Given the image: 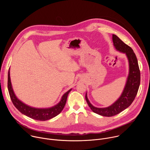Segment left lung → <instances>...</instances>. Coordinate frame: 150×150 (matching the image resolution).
Returning a JSON list of instances; mask_svg holds the SVG:
<instances>
[{
	"label": "left lung",
	"mask_w": 150,
	"mask_h": 150,
	"mask_svg": "<svg viewBox=\"0 0 150 150\" xmlns=\"http://www.w3.org/2000/svg\"><path fill=\"white\" fill-rule=\"evenodd\" d=\"M112 39L115 49L122 53H125L129 61V75L124 90L120 97L112 105L105 108H98L93 106L87 98V94H85V100L91 110L98 115L108 117H111L120 113L132 103L137 94L141 79L138 60L132 48L126 45L115 34H113Z\"/></svg>",
	"instance_id": "1"
}]
</instances>
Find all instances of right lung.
<instances>
[{
	"label": "right lung",
	"instance_id": "obj_1",
	"mask_svg": "<svg viewBox=\"0 0 150 150\" xmlns=\"http://www.w3.org/2000/svg\"><path fill=\"white\" fill-rule=\"evenodd\" d=\"M8 88L11 99L15 108L23 115L31 119L41 121L49 120L58 115L62 111L64 107H65L67 100L68 96L70 91L72 90V89H70L69 91L64 94L60 102L56 105L52 107V108L46 109H38L32 108V107L27 105V104L20 101L16 97L12 87L9 70L8 72Z\"/></svg>",
	"mask_w": 150,
	"mask_h": 150
}]
</instances>
